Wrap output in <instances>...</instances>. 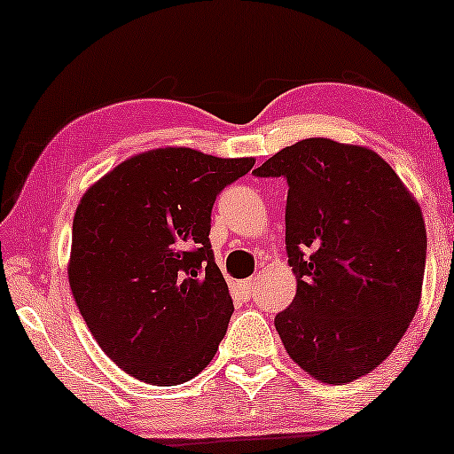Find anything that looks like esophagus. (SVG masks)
<instances>
[{"label": "esophagus", "mask_w": 454, "mask_h": 454, "mask_svg": "<svg viewBox=\"0 0 454 454\" xmlns=\"http://www.w3.org/2000/svg\"><path fill=\"white\" fill-rule=\"evenodd\" d=\"M239 289H241V294L252 297L254 294H256V278H246V281H241Z\"/></svg>", "instance_id": "obj_1"}]
</instances>
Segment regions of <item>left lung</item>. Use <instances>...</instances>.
I'll return each instance as SVG.
<instances>
[{"label":"left lung","mask_w":454,"mask_h":454,"mask_svg":"<svg viewBox=\"0 0 454 454\" xmlns=\"http://www.w3.org/2000/svg\"><path fill=\"white\" fill-rule=\"evenodd\" d=\"M254 176L289 185L285 247L297 294L275 318L289 357L328 384L370 374L419 306V204L374 151L328 138L283 148Z\"/></svg>","instance_id":"1"}]
</instances>
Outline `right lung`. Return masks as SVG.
Segmentation results:
<instances>
[{"instance_id": "right-lung-1", "label": "right lung", "mask_w": 454, "mask_h": 454, "mask_svg": "<svg viewBox=\"0 0 454 454\" xmlns=\"http://www.w3.org/2000/svg\"><path fill=\"white\" fill-rule=\"evenodd\" d=\"M254 159L159 148L117 165L80 200L70 287L107 357L154 387L207 368L233 300L210 247L216 196Z\"/></svg>"}]
</instances>
